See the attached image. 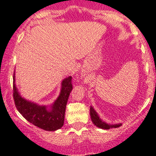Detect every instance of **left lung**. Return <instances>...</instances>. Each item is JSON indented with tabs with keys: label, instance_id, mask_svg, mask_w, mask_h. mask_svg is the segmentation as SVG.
<instances>
[{
	"label": "left lung",
	"instance_id": "8db88e82",
	"mask_svg": "<svg viewBox=\"0 0 156 156\" xmlns=\"http://www.w3.org/2000/svg\"><path fill=\"white\" fill-rule=\"evenodd\" d=\"M90 116H91V120H92V123L95 124L96 127H99V128L104 129V130H109L110 128H117L118 127H121V124H106L105 122L101 120V118H99L98 115L97 114V112H95V109L91 106L90 107Z\"/></svg>",
	"mask_w": 156,
	"mask_h": 156
}]
</instances>
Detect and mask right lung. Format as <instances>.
I'll return each mask as SVG.
<instances>
[{
  "label": "right lung",
  "instance_id": "right-lung-1",
  "mask_svg": "<svg viewBox=\"0 0 156 156\" xmlns=\"http://www.w3.org/2000/svg\"><path fill=\"white\" fill-rule=\"evenodd\" d=\"M13 89L16 108L29 122L48 131L57 130L63 127L66 105L70 92L73 89L71 76L65 78L62 81L61 93L50 109H48L47 106L38 105L22 98L15 85V74L13 75Z\"/></svg>",
  "mask_w": 156,
  "mask_h": 156
}]
</instances>
